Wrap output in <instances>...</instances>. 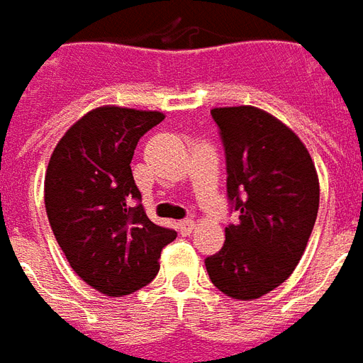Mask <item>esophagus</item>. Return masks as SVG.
Returning <instances> with one entry per match:
<instances>
[{
	"label": "esophagus",
	"instance_id": "34e87169",
	"mask_svg": "<svg viewBox=\"0 0 363 363\" xmlns=\"http://www.w3.org/2000/svg\"><path fill=\"white\" fill-rule=\"evenodd\" d=\"M195 228V220L191 218H184V220H179L177 223V230L182 233V235H191V230Z\"/></svg>",
	"mask_w": 363,
	"mask_h": 363
}]
</instances>
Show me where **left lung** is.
Instances as JSON below:
<instances>
[{
    "instance_id": "obj_1",
    "label": "left lung",
    "mask_w": 363,
    "mask_h": 363,
    "mask_svg": "<svg viewBox=\"0 0 363 363\" xmlns=\"http://www.w3.org/2000/svg\"><path fill=\"white\" fill-rule=\"evenodd\" d=\"M227 158V195L238 213L223 248L205 259L233 299H258L291 276L318 213V177L299 136L258 107L211 111Z\"/></svg>"
}]
</instances>
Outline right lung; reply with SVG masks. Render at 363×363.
<instances>
[{"label": "right lung", "instance_id": "add662e5", "mask_svg": "<svg viewBox=\"0 0 363 363\" xmlns=\"http://www.w3.org/2000/svg\"><path fill=\"white\" fill-rule=\"evenodd\" d=\"M164 121L158 111L97 107L54 148L45 177L50 227L87 285L121 297L150 284L176 230L154 225L140 205L130 160L138 140Z\"/></svg>", "mask_w": 363, "mask_h": 363}]
</instances>
